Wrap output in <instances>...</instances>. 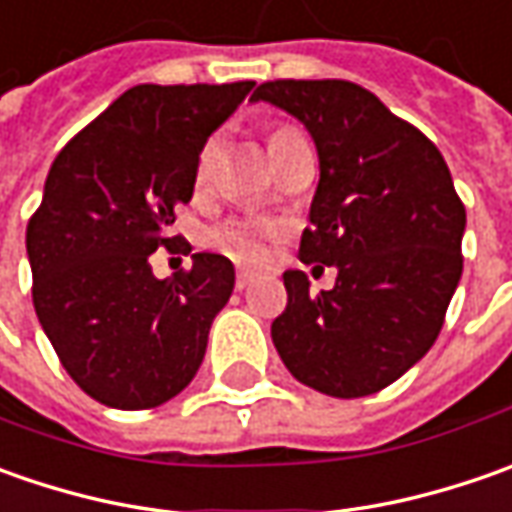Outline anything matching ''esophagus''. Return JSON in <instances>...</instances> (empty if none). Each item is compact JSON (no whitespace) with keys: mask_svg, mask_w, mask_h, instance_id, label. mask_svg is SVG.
Returning <instances> with one entry per match:
<instances>
[{"mask_svg":"<svg viewBox=\"0 0 512 512\" xmlns=\"http://www.w3.org/2000/svg\"><path fill=\"white\" fill-rule=\"evenodd\" d=\"M256 282V273H247V270H239V276H236V290H245Z\"/></svg>","mask_w":512,"mask_h":512,"instance_id":"1","label":"esophagus"}]
</instances>
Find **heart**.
I'll use <instances>...</instances> for the list:
<instances>
[{
	"mask_svg": "<svg viewBox=\"0 0 512 512\" xmlns=\"http://www.w3.org/2000/svg\"><path fill=\"white\" fill-rule=\"evenodd\" d=\"M293 139H302V133L293 128V125H273L270 128V150H279ZM213 153H216V139H207L205 148L199 153V165H196V182L202 185L207 179V170L213 162ZM273 233V227L267 222H253V219H230L225 225L213 227L210 233V242L225 250L227 256H233L236 262H259L265 256V239Z\"/></svg>",
	"mask_w": 512,
	"mask_h": 512,
	"instance_id": "1",
	"label": "heart"
}]
</instances>
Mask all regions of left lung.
Instances as JSON below:
<instances>
[{"label": "left lung", "instance_id": "8db88e82", "mask_svg": "<svg viewBox=\"0 0 512 512\" xmlns=\"http://www.w3.org/2000/svg\"><path fill=\"white\" fill-rule=\"evenodd\" d=\"M253 102L287 110L313 136L319 187L299 259L339 270L322 293L287 270L273 344L325 396L379 393L433 347L462 279L467 216L447 162L422 130L344 79H276Z\"/></svg>", "mask_w": 512, "mask_h": 512}]
</instances>
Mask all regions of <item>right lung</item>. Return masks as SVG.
Listing matches in <instances>:
<instances>
[{"label":"right lung","instance_id":"right-lung-1","mask_svg":"<svg viewBox=\"0 0 512 512\" xmlns=\"http://www.w3.org/2000/svg\"><path fill=\"white\" fill-rule=\"evenodd\" d=\"M253 82L136 85L53 159L28 222L33 307L68 376L119 410L159 407L193 382L236 270L219 253L162 282L148 256L182 250L176 207L190 202L207 136Z\"/></svg>","mask_w":512,"mask_h":512}]
</instances>
